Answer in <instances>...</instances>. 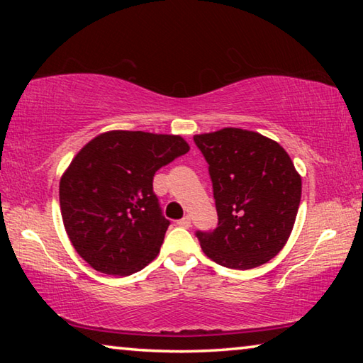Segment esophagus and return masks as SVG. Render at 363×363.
<instances>
[{
	"label": "esophagus",
	"mask_w": 363,
	"mask_h": 363,
	"mask_svg": "<svg viewBox=\"0 0 363 363\" xmlns=\"http://www.w3.org/2000/svg\"><path fill=\"white\" fill-rule=\"evenodd\" d=\"M190 224H192V220H190V216H184L182 219H179L177 220V225H181V227H190Z\"/></svg>",
	"instance_id": "obj_1"
}]
</instances>
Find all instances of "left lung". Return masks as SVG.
I'll list each match as a JSON object with an SVG mask.
<instances>
[{
    "label": "left lung",
    "mask_w": 363,
    "mask_h": 363,
    "mask_svg": "<svg viewBox=\"0 0 363 363\" xmlns=\"http://www.w3.org/2000/svg\"><path fill=\"white\" fill-rule=\"evenodd\" d=\"M210 164L218 227L196 230L203 253L229 269L262 266L280 253L301 201V176L275 140L240 128L196 134Z\"/></svg>",
    "instance_id": "8db88e82"
}]
</instances>
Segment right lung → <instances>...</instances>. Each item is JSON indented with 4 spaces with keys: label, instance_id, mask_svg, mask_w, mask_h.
<instances>
[{
    "label": "right lung",
    "instance_id": "obj_1",
    "mask_svg": "<svg viewBox=\"0 0 363 363\" xmlns=\"http://www.w3.org/2000/svg\"><path fill=\"white\" fill-rule=\"evenodd\" d=\"M189 152L181 136L108 131L89 140L59 184L73 248L107 275H131L160 253L169 220L153 192L157 171Z\"/></svg>",
    "mask_w": 363,
    "mask_h": 363
}]
</instances>
